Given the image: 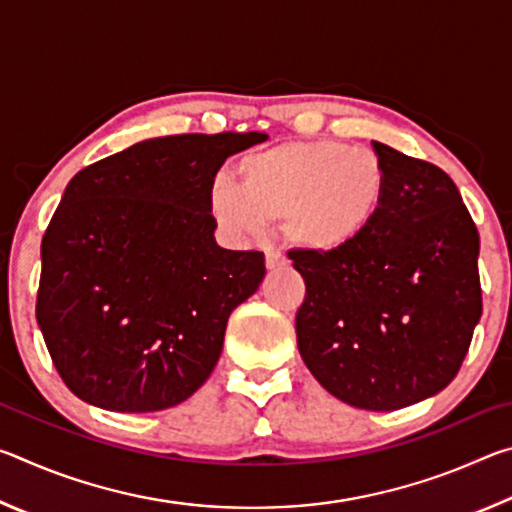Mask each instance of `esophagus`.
I'll list each match as a JSON object with an SVG mask.
<instances>
[{
  "label": "esophagus",
  "instance_id": "obj_1",
  "mask_svg": "<svg viewBox=\"0 0 512 512\" xmlns=\"http://www.w3.org/2000/svg\"><path fill=\"white\" fill-rule=\"evenodd\" d=\"M287 264V259H284L282 253H277V250H266V268L268 271H277V268H282Z\"/></svg>",
  "mask_w": 512,
  "mask_h": 512
}]
</instances>
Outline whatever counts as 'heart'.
I'll list each match as a JSON object with an SVG mask.
<instances>
[{"mask_svg": "<svg viewBox=\"0 0 512 512\" xmlns=\"http://www.w3.org/2000/svg\"><path fill=\"white\" fill-rule=\"evenodd\" d=\"M239 185L212 180L207 203L230 237H257L280 219L282 237L314 255H339L368 235L386 203L379 155L336 140L287 142L237 164Z\"/></svg>", "mask_w": 512, "mask_h": 512, "instance_id": "obj_1", "label": "heart"}]
</instances>
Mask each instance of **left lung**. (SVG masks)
<instances>
[{
    "label": "left lung",
    "mask_w": 512,
    "mask_h": 512,
    "mask_svg": "<svg viewBox=\"0 0 512 512\" xmlns=\"http://www.w3.org/2000/svg\"><path fill=\"white\" fill-rule=\"evenodd\" d=\"M372 146L386 203L345 253L291 255L307 284L296 334L327 393L395 411L440 393L461 368L481 318L479 232L443 169Z\"/></svg>",
    "instance_id": "8db88e82"
}]
</instances>
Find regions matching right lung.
Returning <instances> with one entry per match:
<instances>
[{
    "label": "right lung",
    "mask_w": 512,
    "mask_h": 512,
    "mask_svg": "<svg viewBox=\"0 0 512 512\" xmlns=\"http://www.w3.org/2000/svg\"><path fill=\"white\" fill-rule=\"evenodd\" d=\"M264 133L171 135L69 180L42 237L36 318L83 402L171 409L212 375L232 311L259 289L257 250H225L207 203L225 158Z\"/></svg>",
    "instance_id": "add662e5"
}]
</instances>
